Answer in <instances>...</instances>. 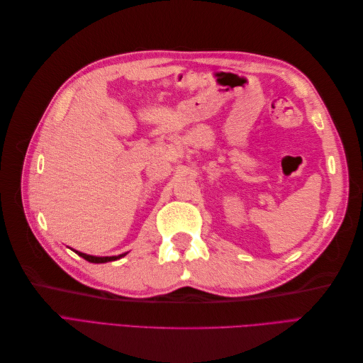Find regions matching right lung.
<instances>
[{
	"instance_id": "1",
	"label": "right lung",
	"mask_w": 363,
	"mask_h": 363,
	"mask_svg": "<svg viewBox=\"0 0 363 363\" xmlns=\"http://www.w3.org/2000/svg\"><path fill=\"white\" fill-rule=\"evenodd\" d=\"M75 252H77V255H79L80 257L86 259L87 262H92V263H106V262H112V260H116V259H119V257H124V256H125V252H124V255H119V256H111V257H95V256L84 255V252H80V251H75Z\"/></svg>"
}]
</instances>
